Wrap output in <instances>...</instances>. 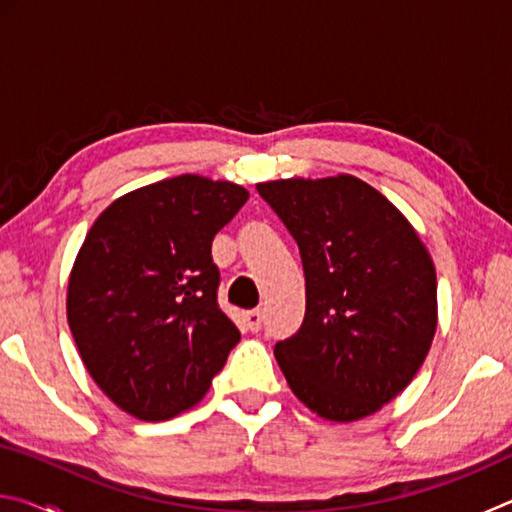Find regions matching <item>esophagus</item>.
<instances>
[{
	"mask_svg": "<svg viewBox=\"0 0 512 512\" xmlns=\"http://www.w3.org/2000/svg\"><path fill=\"white\" fill-rule=\"evenodd\" d=\"M244 318H246V325H248L250 332H259V329H262V320H264V316H262V311H259V309L248 311V314H246Z\"/></svg>",
	"mask_w": 512,
	"mask_h": 512,
	"instance_id": "34e87169",
	"label": "esophagus"
}]
</instances>
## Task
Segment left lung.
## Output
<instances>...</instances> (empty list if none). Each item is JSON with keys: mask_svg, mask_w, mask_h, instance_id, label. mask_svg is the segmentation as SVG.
Returning <instances> with one entry per match:
<instances>
[{"mask_svg": "<svg viewBox=\"0 0 512 512\" xmlns=\"http://www.w3.org/2000/svg\"><path fill=\"white\" fill-rule=\"evenodd\" d=\"M296 239L307 309L275 345L293 395L323 420L357 422L411 384L438 327L436 266L411 221L350 173L257 183Z\"/></svg>", "mask_w": 512, "mask_h": 512, "instance_id": "1", "label": "left lung"}]
</instances>
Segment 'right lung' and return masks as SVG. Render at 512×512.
Wrapping results in <instances>:
<instances>
[{"instance_id": "obj_1", "label": "right lung", "mask_w": 512, "mask_h": 512, "mask_svg": "<svg viewBox=\"0 0 512 512\" xmlns=\"http://www.w3.org/2000/svg\"><path fill=\"white\" fill-rule=\"evenodd\" d=\"M248 196L230 180L185 173L119 196L85 235L67 323L94 384L133 418L192 409L239 343L216 305L212 239Z\"/></svg>"}]
</instances>
